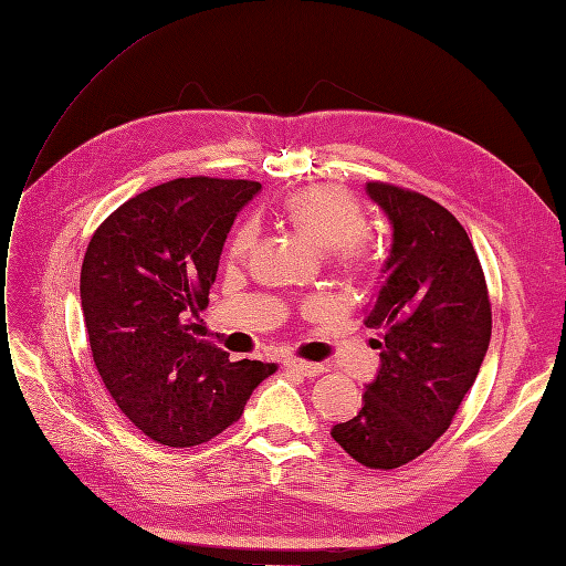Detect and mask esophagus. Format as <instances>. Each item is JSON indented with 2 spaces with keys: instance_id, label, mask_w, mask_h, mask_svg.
Listing matches in <instances>:
<instances>
[{
  "instance_id": "1",
  "label": "esophagus",
  "mask_w": 566,
  "mask_h": 566,
  "mask_svg": "<svg viewBox=\"0 0 566 566\" xmlns=\"http://www.w3.org/2000/svg\"><path fill=\"white\" fill-rule=\"evenodd\" d=\"M284 368H286V370H296V373L305 375V378H317V375L324 373V366H322V364L298 361V359H286V361H284Z\"/></svg>"
}]
</instances>
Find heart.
Segmentation results:
<instances>
[{
    "mask_svg": "<svg viewBox=\"0 0 566 566\" xmlns=\"http://www.w3.org/2000/svg\"><path fill=\"white\" fill-rule=\"evenodd\" d=\"M286 219L324 251H336L340 261L361 256L366 217L359 202L338 186H315L291 193L284 202ZM259 240V223L244 221L230 240V254L242 259Z\"/></svg>",
    "mask_w": 566,
    "mask_h": 566,
    "instance_id": "obj_1",
    "label": "heart"
}]
</instances>
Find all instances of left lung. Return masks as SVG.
Wrapping results in <instances>:
<instances>
[{
  "label": "left lung",
  "instance_id": "left-lung-1",
  "mask_svg": "<svg viewBox=\"0 0 566 566\" xmlns=\"http://www.w3.org/2000/svg\"><path fill=\"white\" fill-rule=\"evenodd\" d=\"M366 196L391 226L364 319L382 333L380 366L359 412L331 436L364 467L399 469L448 431L488 354L492 310L475 249L446 207L380 181Z\"/></svg>",
  "mask_w": 566,
  "mask_h": 566
}]
</instances>
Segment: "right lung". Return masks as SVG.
Segmentation results:
<instances>
[{
    "label": "right lung",
    "mask_w": 566,
    "mask_h": 566,
    "mask_svg": "<svg viewBox=\"0 0 566 566\" xmlns=\"http://www.w3.org/2000/svg\"><path fill=\"white\" fill-rule=\"evenodd\" d=\"M261 191L244 179H175L104 221L81 265L93 361L128 420L170 448L207 443L240 420L275 364L230 361L198 340L223 242Z\"/></svg>",
    "instance_id": "obj_1"
}]
</instances>
